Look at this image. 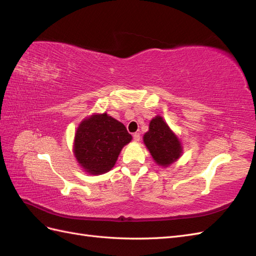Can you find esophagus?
Listing matches in <instances>:
<instances>
[{"label": "esophagus", "instance_id": "34e87169", "mask_svg": "<svg viewBox=\"0 0 256 256\" xmlns=\"http://www.w3.org/2000/svg\"><path fill=\"white\" fill-rule=\"evenodd\" d=\"M140 138H141V136H140V134H138V132H136V134H134V140L136 142H138V141H140Z\"/></svg>", "mask_w": 256, "mask_h": 256}]
</instances>
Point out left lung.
<instances>
[{
	"mask_svg": "<svg viewBox=\"0 0 256 256\" xmlns=\"http://www.w3.org/2000/svg\"><path fill=\"white\" fill-rule=\"evenodd\" d=\"M144 144L156 164L168 166L182 156V147L173 131L161 116L150 122V130L143 136Z\"/></svg>",
	"mask_w": 256,
	"mask_h": 256,
	"instance_id": "1",
	"label": "left lung"
}]
</instances>
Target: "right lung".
Here are the masks:
<instances>
[{
    "label": "right lung",
    "instance_id": "1",
    "mask_svg": "<svg viewBox=\"0 0 256 256\" xmlns=\"http://www.w3.org/2000/svg\"><path fill=\"white\" fill-rule=\"evenodd\" d=\"M132 136L126 127L106 113L82 120L74 134V154L85 172L100 175L115 166L122 148Z\"/></svg>",
    "mask_w": 256,
    "mask_h": 256
}]
</instances>
